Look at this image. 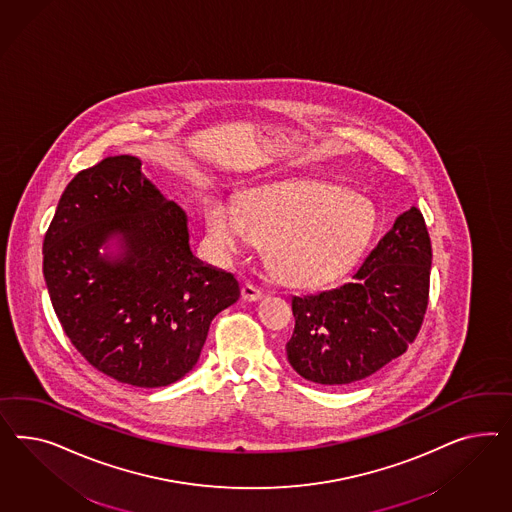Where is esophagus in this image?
Returning a JSON list of instances; mask_svg holds the SVG:
<instances>
[{
	"instance_id": "obj_1",
	"label": "esophagus",
	"mask_w": 512,
	"mask_h": 512,
	"mask_svg": "<svg viewBox=\"0 0 512 512\" xmlns=\"http://www.w3.org/2000/svg\"><path fill=\"white\" fill-rule=\"evenodd\" d=\"M242 298L248 300V302H257V300L263 298V291H261L259 287H255L253 283H246V285L242 287Z\"/></svg>"
}]
</instances>
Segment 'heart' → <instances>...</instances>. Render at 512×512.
I'll use <instances>...</instances> for the list:
<instances>
[{
    "instance_id": "b5f03b06",
    "label": "heart",
    "mask_w": 512,
    "mask_h": 512,
    "mask_svg": "<svg viewBox=\"0 0 512 512\" xmlns=\"http://www.w3.org/2000/svg\"><path fill=\"white\" fill-rule=\"evenodd\" d=\"M210 248L240 255L268 240V259L287 281L317 285L338 278L372 240V202L325 182L263 187L244 204L212 197L204 206Z\"/></svg>"
}]
</instances>
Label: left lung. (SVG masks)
Wrapping results in <instances>:
<instances>
[{
  "label": "left lung",
  "mask_w": 512,
  "mask_h": 512,
  "mask_svg": "<svg viewBox=\"0 0 512 512\" xmlns=\"http://www.w3.org/2000/svg\"><path fill=\"white\" fill-rule=\"evenodd\" d=\"M432 244L413 206L392 225L349 283L293 296L295 332L287 360L304 379L349 385L400 357L428 308Z\"/></svg>",
  "instance_id": "obj_1"
}]
</instances>
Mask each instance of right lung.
Returning <instances> with one entry per match:
<instances>
[{"label": "right lung", "mask_w": 512, "mask_h": 512, "mask_svg": "<svg viewBox=\"0 0 512 512\" xmlns=\"http://www.w3.org/2000/svg\"><path fill=\"white\" fill-rule=\"evenodd\" d=\"M140 167L114 155L78 172L45 234L43 274L78 353L120 383L157 388L197 364L240 287L191 253L186 212Z\"/></svg>", "instance_id": "1"}]
</instances>
